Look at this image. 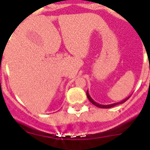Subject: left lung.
<instances>
[{
  "instance_id": "obj_1",
  "label": "left lung",
  "mask_w": 150,
  "mask_h": 150,
  "mask_svg": "<svg viewBox=\"0 0 150 150\" xmlns=\"http://www.w3.org/2000/svg\"><path fill=\"white\" fill-rule=\"evenodd\" d=\"M87 98H88V100L91 101L93 105H95L96 106H97V107H100V108H110V107H113V106H115V105H120V104H122V103L125 102V101H127L129 97H130V96H128L127 98H125V100H123V101H120V102H116V103H113V104H110V105H101V104H98L97 102H96V101H94L93 100H92V98H91V96H90L89 93H88V91H87Z\"/></svg>"
}]
</instances>
